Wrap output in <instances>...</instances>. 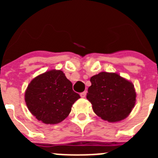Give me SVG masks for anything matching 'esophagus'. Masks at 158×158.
I'll return each instance as SVG.
<instances>
[{
    "label": "esophagus",
    "instance_id": "1",
    "mask_svg": "<svg viewBox=\"0 0 158 158\" xmlns=\"http://www.w3.org/2000/svg\"><path fill=\"white\" fill-rule=\"evenodd\" d=\"M86 94H87V92H86V91H85V92H83V93H81V97H83V98H84V97H85V96H86Z\"/></svg>",
    "mask_w": 158,
    "mask_h": 158
}]
</instances>
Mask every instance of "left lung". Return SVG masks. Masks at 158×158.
Segmentation results:
<instances>
[{"instance_id":"left-lung-1","label":"left lung","mask_w":158,"mask_h":158,"mask_svg":"<svg viewBox=\"0 0 158 158\" xmlns=\"http://www.w3.org/2000/svg\"><path fill=\"white\" fill-rule=\"evenodd\" d=\"M87 99L99 117L110 123L129 115L136 101L133 84L115 73L101 72L90 78Z\"/></svg>"}]
</instances>
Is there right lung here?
Here are the masks:
<instances>
[{
	"instance_id": "right-lung-1",
	"label": "right lung",
	"mask_w": 158,
	"mask_h": 158,
	"mask_svg": "<svg viewBox=\"0 0 158 158\" xmlns=\"http://www.w3.org/2000/svg\"><path fill=\"white\" fill-rule=\"evenodd\" d=\"M62 71L52 69L35 77L25 92L27 108L39 121L46 124L62 122L80 98Z\"/></svg>"
}]
</instances>
